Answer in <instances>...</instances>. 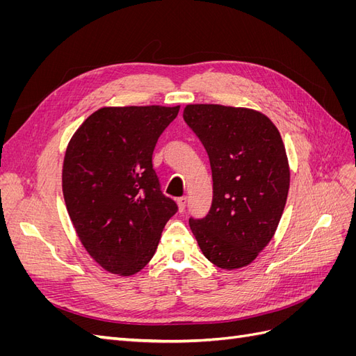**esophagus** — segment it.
I'll return each instance as SVG.
<instances>
[{
    "label": "esophagus",
    "instance_id": "esophagus-1",
    "mask_svg": "<svg viewBox=\"0 0 356 356\" xmlns=\"http://www.w3.org/2000/svg\"><path fill=\"white\" fill-rule=\"evenodd\" d=\"M177 203H178V209H179V212H184V209H186V207H187V197H186V196L179 197V199L177 200Z\"/></svg>",
    "mask_w": 356,
    "mask_h": 356
}]
</instances>
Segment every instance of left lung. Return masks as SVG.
I'll list each match as a JSON object with an SVG mask.
<instances>
[{
    "label": "left lung",
    "mask_w": 356,
    "mask_h": 356,
    "mask_svg": "<svg viewBox=\"0 0 356 356\" xmlns=\"http://www.w3.org/2000/svg\"><path fill=\"white\" fill-rule=\"evenodd\" d=\"M186 123L209 156L211 209L190 218L203 255L220 268L252 263L272 241L288 197L289 166L281 134L264 114L250 108L195 104Z\"/></svg>",
    "instance_id": "obj_1"
}]
</instances>
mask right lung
<instances>
[{
    "label": "right lung",
    "mask_w": 356,
    "mask_h": 356,
    "mask_svg": "<svg viewBox=\"0 0 356 356\" xmlns=\"http://www.w3.org/2000/svg\"><path fill=\"white\" fill-rule=\"evenodd\" d=\"M179 106H104L67 147L62 191L86 251L105 270L131 276L152 260L177 203L153 169L159 136Z\"/></svg>",
    "instance_id": "1"
}]
</instances>
